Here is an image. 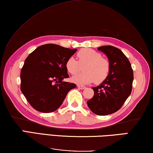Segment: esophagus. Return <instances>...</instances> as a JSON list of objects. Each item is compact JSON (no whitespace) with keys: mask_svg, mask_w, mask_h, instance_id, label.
Instances as JSON below:
<instances>
[{"mask_svg":"<svg viewBox=\"0 0 153 153\" xmlns=\"http://www.w3.org/2000/svg\"><path fill=\"white\" fill-rule=\"evenodd\" d=\"M77 87H78V88H79V89H82V90H83V89H84V88H86V87L84 86H82V85H77Z\"/></svg>","mask_w":153,"mask_h":153,"instance_id":"34e87169","label":"esophagus"}]
</instances>
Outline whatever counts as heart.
Here are the masks:
<instances>
[{
	"label": "heart",
	"instance_id": "heart-1",
	"mask_svg": "<svg viewBox=\"0 0 153 153\" xmlns=\"http://www.w3.org/2000/svg\"><path fill=\"white\" fill-rule=\"evenodd\" d=\"M77 60L70 57L65 63L67 71L71 74H75L81 69L84 72L72 77V81L77 84H87L93 81L100 84L107 78L110 71V64L108 59L103 58L100 53L91 49L79 50L77 54Z\"/></svg>",
	"mask_w": 153,
	"mask_h": 153
}]
</instances>
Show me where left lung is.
Returning a JSON list of instances; mask_svg holds the SVG:
<instances>
[{"label":"left lung","instance_id":"left-lung-1","mask_svg":"<svg viewBox=\"0 0 153 153\" xmlns=\"http://www.w3.org/2000/svg\"><path fill=\"white\" fill-rule=\"evenodd\" d=\"M107 56L110 64L108 76L100 85L93 88L94 96L87 101L88 108L97 115H108L120 110L132 90L133 72L127 56L111 45L98 48Z\"/></svg>","mask_w":153,"mask_h":153}]
</instances>
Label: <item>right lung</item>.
Returning a JSON list of instances; mask_svg holds the SVG:
<instances>
[{
  "mask_svg": "<svg viewBox=\"0 0 153 153\" xmlns=\"http://www.w3.org/2000/svg\"><path fill=\"white\" fill-rule=\"evenodd\" d=\"M76 51L49 43L26 58L20 73V89L35 110L45 113L56 110L68 92L76 88L75 84L62 79L69 77L65 63Z\"/></svg>",
  "mask_w": 153,
  "mask_h": 153,
  "instance_id": "right-lung-1",
  "label": "right lung"
}]
</instances>
